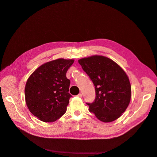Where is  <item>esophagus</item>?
Here are the masks:
<instances>
[{
  "label": "esophagus",
  "mask_w": 157,
  "mask_h": 157,
  "mask_svg": "<svg viewBox=\"0 0 157 157\" xmlns=\"http://www.w3.org/2000/svg\"><path fill=\"white\" fill-rule=\"evenodd\" d=\"M77 96L79 97V98H82V94H78L77 95Z\"/></svg>",
  "instance_id": "obj_1"
}]
</instances>
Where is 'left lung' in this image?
Listing matches in <instances>:
<instances>
[{"label": "left lung", "instance_id": "8db88e82", "mask_svg": "<svg viewBox=\"0 0 157 157\" xmlns=\"http://www.w3.org/2000/svg\"><path fill=\"white\" fill-rule=\"evenodd\" d=\"M95 86L96 98L86 103L99 121L110 122L119 118L129 105L131 85L119 65L107 57L93 56L78 61Z\"/></svg>", "mask_w": 157, "mask_h": 157}]
</instances>
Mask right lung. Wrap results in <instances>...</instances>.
<instances>
[{"mask_svg": "<svg viewBox=\"0 0 157 157\" xmlns=\"http://www.w3.org/2000/svg\"><path fill=\"white\" fill-rule=\"evenodd\" d=\"M73 59L59 58L44 63L28 78L25 88L27 106L41 121L52 122L67 110L71 95L66 73Z\"/></svg>", "mask_w": 157, "mask_h": 157, "instance_id": "right-lung-1", "label": "right lung"}]
</instances>
